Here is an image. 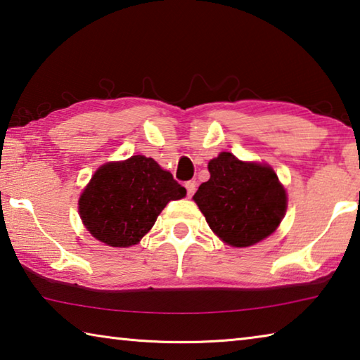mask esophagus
Masks as SVG:
<instances>
[{
    "label": "esophagus",
    "mask_w": 360,
    "mask_h": 360,
    "mask_svg": "<svg viewBox=\"0 0 360 360\" xmlns=\"http://www.w3.org/2000/svg\"><path fill=\"white\" fill-rule=\"evenodd\" d=\"M186 188H187V195H188V197H192V195L195 193V188H197V184H195L193 181H187V182H186Z\"/></svg>",
    "instance_id": "34e87169"
}]
</instances>
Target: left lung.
Instances as JSON below:
<instances>
[{
	"instance_id": "1",
	"label": "left lung",
	"mask_w": 360,
	"mask_h": 360,
	"mask_svg": "<svg viewBox=\"0 0 360 360\" xmlns=\"http://www.w3.org/2000/svg\"><path fill=\"white\" fill-rule=\"evenodd\" d=\"M208 169L210 179L198 187L193 202L224 243L248 248L278 229L288 195L271 167L221 152L210 160Z\"/></svg>"
}]
</instances>
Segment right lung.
<instances>
[{"instance_id": "1", "label": "right lung", "mask_w": 360, "mask_h": 360, "mask_svg": "<svg viewBox=\"0 0 360 360\" xmlns=\"http://www.w3.org/2000/svg\"><path fill=\"white\" fill-rule=\"evenodd\" d=\"M186 188L150 157L133 155L96 169L79 198V214L92 236L112 248L138 245L172 200Z\"/></svg>"}]
</instances>
